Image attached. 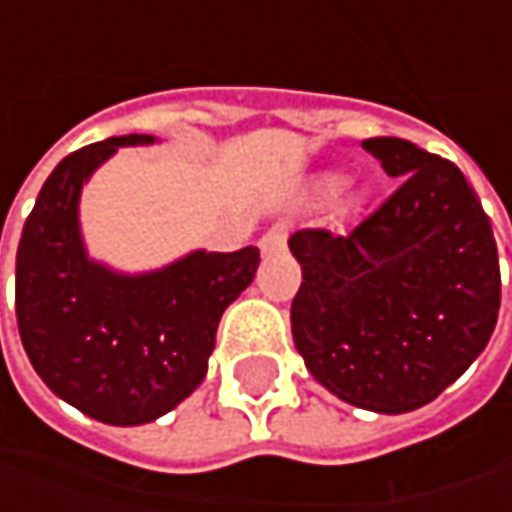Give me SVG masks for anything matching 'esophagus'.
<instances>
[{"mask_svg": "<svg viewBox=\"0 0 512 512\" xmlns=\"http://www.w3.org/2000/svg\"><path fill=\"white\" fill-rule=\"evenodd\" d=\"M285 242H287V225L285 222H279V225L270 227L265 236L259 239V250H262L265 256H270V253H279V250L285 247Z\"/></svg>", "mask_w": 512, "mask_h": 512, "instance_id": "34e87169", "label": "esophagus"}]
</instances>
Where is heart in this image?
I'll use <instances>...</instances> for the list:
<instances>
[{"label": "heart", "mask_w": 512, "mask_h": 512, "mask_svg": "<svg viewBox=\"0 0 512 512\" xmlns=\"http://www.w3.org/2000/svg\"><path fill=\"white\" fill-rule=\"evenodd\" d=\"M339 187H342V176H339V173H322V176L316 179V193H319V196H333Z\"/></svg>", "instance_id": "heart-1"}]
</instances>
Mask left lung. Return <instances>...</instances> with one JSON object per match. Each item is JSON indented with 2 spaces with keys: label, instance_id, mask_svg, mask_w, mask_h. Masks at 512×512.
<instances>
[{
  "label": "left lung",
  "instance_id": "obj_1",
  "mask_svg": "<svg viewBox=\"0 0 512 512\" xmlns=\"http://www.w3.org/2000/svg\"><path fill=\"white\" fill-rule=\"evenodd\" d=\"M362 148L399 187L342 236L287 239L302 265L290 330L327 393L399 416L433 402L487 347L502 302L499 250L453 162L396 136Z\"/></svg>",
  "mask_w": 512,
  "mask_h": 512
}]
</instances>
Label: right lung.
Returning a JSON list of instances; mask_svg holds the SVG:
<instances>
[{"mask_svg": "<svg viewBox=\"0 0 512 512\" xmlns=\"http://www.w3.org/2000/svg\"><path fill=\"white\" fill-rule=\"evenodd\" d=\"M110 136L70 153L42 185L16 250V322L33 370L85 416L113 427L156 422L202 384L219 319L259 267V250H190L128 273L88 253L79 202L119 148Z\"/></svg>", "mask_w": 512, "mask_h": 512, "instance_id": "right-lung-1", "label": "right lung"}]
</instances>
